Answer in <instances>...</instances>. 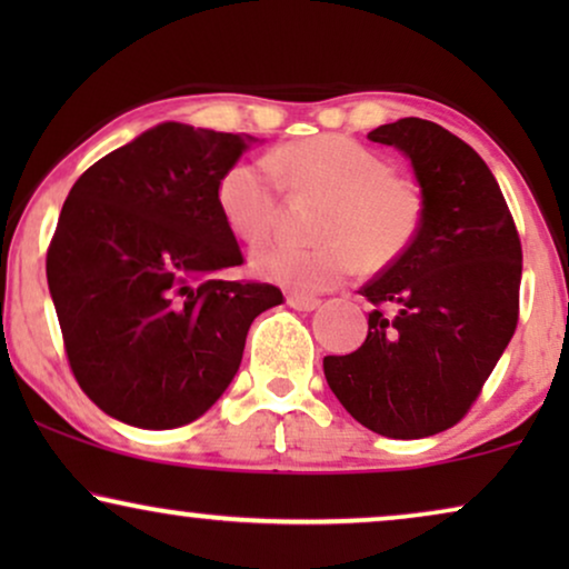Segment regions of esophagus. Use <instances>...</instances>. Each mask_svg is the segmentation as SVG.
Returning <instances> with one entry per match:
<instances>
[{"label":"esophagus","instance_id":"34e87169","mask_svg":"<svg viewBox=\"0 0 569 569\" xmlns=\"http://www.w3.org/2000/svg\"><path fill=\"white\" fill-rule=\"evenodd\" d=\"M287 306L295 310H316L321 306V300L313 298V295H302V292H290L287 295Z\"/></svg>","mask_w":569,"mask_h":569}]
</instances>
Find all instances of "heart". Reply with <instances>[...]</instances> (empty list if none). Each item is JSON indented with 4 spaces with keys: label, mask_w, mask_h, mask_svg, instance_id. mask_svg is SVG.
<instances>
[{
    "label": "heart",
    "mask_w": 569,
    "mask_h": 569,
    "mask_svg": "<svg viewBox=\"0 0 569 569\" xmlns=\"http://www.w3.org/2000/svg\"><path fill=\"white\" fill-rule=\"evenodd\" d=\"M284 186L298 197H318L313 248L284 240L253 251L261 277L300 292L329 290L407 251L422 222V193L409 178L391 173L388 160L345 134H321L279 147L263 160L224 170L217 201L230 230L246 243H261L282 217Z\"/></svg>",
    "instance_id": "heart-1"
}]
</instances>
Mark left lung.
<instances>
[{"mask_svg": "<svg viewBox=\"0 0 569 569\" xmlns=\"http://www.w3.org/2000/svg\"><path fill=\"white\" fill-rule=\"evenodd\" d=\"M368 139L407 154L422 189L415 240L362 287L368 337L323 357L333 396L396 440L461 422L518 326L523 251L487 162L440 123L399 119Z\"/></svg>", "mask_w": 569, "mask_h": 569, "instance_id": "left-lung-1", "label": "left lung"}]
</instances>
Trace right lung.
<instances>
[{"label":"right lung","instance_id":"1","mask_svg":"<svg viewBox=\"0 0 569 569\" xmlns=\"http://www.w3.org/2000/svg\"><path fill=\"white\" fill-rule=\"evenodd\" d=\"M253 137L160 123L77 178L46 253L69 368L92 403L142 430L199 419L282 302L243 263L217 189Z\"/></svg>","mask_w":569,"mask_h":569}]
</instances>
